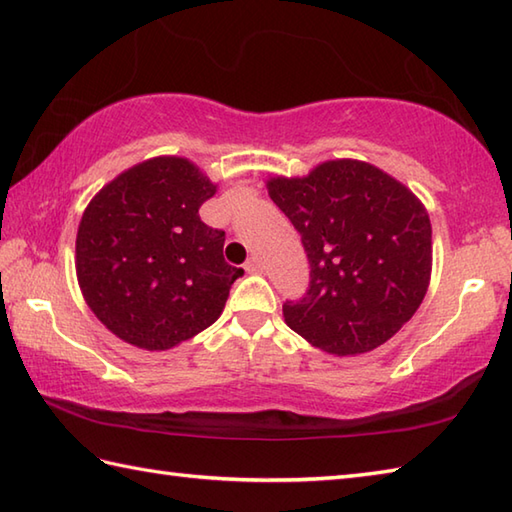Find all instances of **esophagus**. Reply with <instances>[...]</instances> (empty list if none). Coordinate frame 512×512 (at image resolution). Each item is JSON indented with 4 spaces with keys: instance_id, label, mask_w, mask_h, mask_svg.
<instances>
[{
    "instance_id": "obj_1",
    "label": "esophagus",
    "mask_w": 512,
    "mask_h": 512,
    "mask_svg": "<svg viewBox=\"0 0 512 512\" xmlns=\"http://www.w3.org/2000/svg\"><path fill=\"white\" fill-rule=\"evenodd\" d=\"M262 270H264V266H262V262H259L257 257H250L248 262H246V273L255 275V273H262Z\"/></svg>"
}]
</instances>
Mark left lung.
<instances>
[{"label": "left lung", "instance_id": "8db88e82", "mask_svg": "<svg viewBox=\"0 0 512 512\" xmlns=\"http://www.w3.org/2000/svg\"><path fill=\"white\" fill-rule=\"evenodd\" d=\"M270 200L301 233L310 288L284 303L286 323L319 350H376L427 295L431 222L405 184L369 162L339 158L303 178L266 182Z\"/></svg>", "mask_w": 512, "mask_h": 512}]
</instances>
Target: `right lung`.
Segmentation results:
<instances>
[{"label":"right lung","instance_id":"obj_1","mask_svg":"<svg viewBox=\"0 0 512 512\" xmlns=\"http://www.w3.org/2000/svg\"><path fill=\"white\" fill-rule=\"evenodd\" d=\"M217 184L187 158L123 171L90 200L76 233V279L107 330L162 352L217 321L242 268L224 262V231L200 220Z\"/></svg>","mask_w":512,"mask_h":512}]
</instances>
